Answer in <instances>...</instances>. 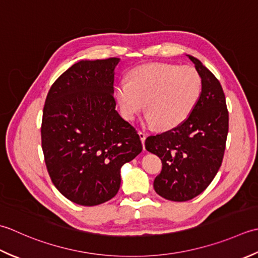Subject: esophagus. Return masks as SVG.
I'll use <instances>...</instances> for the list:
<instances>
[{"mask_svg": "<svg viewBox=\"0 0 258 258\" xmlns=\"http://www.w3.org/2000/svg\"><path fill=\"white\" fill-rule=\"evenodd\" d=\"M138 135H139L140 139H141V143H143V145H144V144H145V140H146V138H147V134L145 133V131H141V130H139ZM144 149H145V146H144Z\"/></svg>", "mask_w": 258, "mask_h": 258, "instance_id": "1", "label": "esophagus"}]
</instances>
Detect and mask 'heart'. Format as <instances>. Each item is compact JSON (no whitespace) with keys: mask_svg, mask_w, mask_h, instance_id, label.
Wrapping results in <instances>:
<instances>
[{"mask_svg":"<svg viewBox=\"0 0 258 258\" xmlns=\"http://www.w3.org/2000/svg\"><path fill=\"white\" fill-rule=\"evenodd\" d=\"M203 79L195 68L155 62L140 66L120 81L114 96L122 117L134 120L146 106V122L160 129L182 123L201 99Z\"/></svg>","mask_w":258,"mask_h":258,"instance_id":"1","label":"heart"}]
</instances>
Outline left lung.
Masks as SVG:
<instances>
[{
    "instance_id": "8db88e82",
    "label": "left lung",
    "mask_w": 258,
    "mask_h": 258,
    "mask_svg": "<svg viewBox=\"0 0 258 258\" xmlns=\"http://www.w3.org/2000/svg\"><path fill=\"white\" fill-rule=\"evenodd\" d=\"M188 57L203 79L197 106L182 123L149 136L145 143L162 161L155 190L172 202L190 201L209 186L222 166L228 134V110L218 79L196 57Z\"/></svg>"
}]
</instances>
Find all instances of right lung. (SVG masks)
Here are the masks:
<instances>
[{
	"mask_svg": "<svg viewBox=\"0 0 258 258\" xmlns=\"http://www.w3.org/2000/svg\"><path fill=\"white\" fill-rule=\"evenodd\" d=\"M118 57L80 61L51 86L41 143L49 176L69 201L96 206L113 198L120 169L143 150L140 137L115 110Z\"/></svg>",
	"mask_w": 258,
	"mask_h": 258,
	"instance_id": "1",
	"label": "right lung"
}]
</instances>
